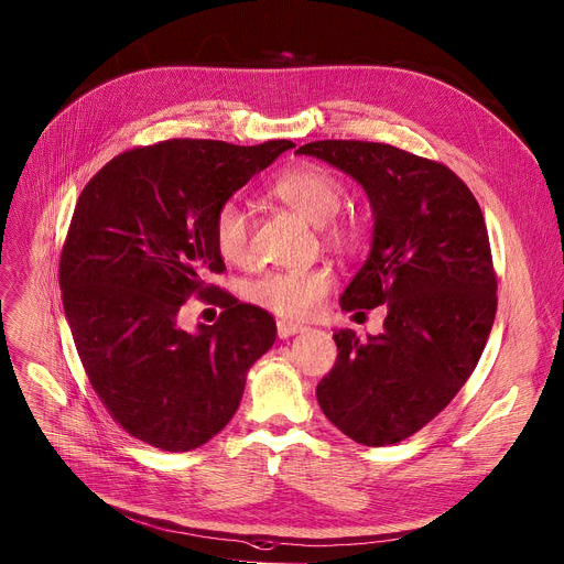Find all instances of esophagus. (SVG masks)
Returning a JSON list of instances; mask_svg holds the SVG:
<instances>
[{"mask_svg":"<svg viewBox=\"0 0 564 564\" xmlns=\"http://www.w3.org/2000/svg\"><path fill=\"white\" fill-rule=\"evenodd\" d=\"M305 329V325H301V323H293V321H278V337L280 339H286V337H291V335H297V333H303Z\"/></svg>","mask_w":564,"mask_h":564,"instance_id":"esophagus-1","label":"esophagus"}]
</instances>
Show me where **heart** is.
<instances>
[{"mask_svg": "<svg viewBox=\"0 0 564 564\" xmlns=\"http://www.w3.org/2000/svg\"><path fill=\"white\" fill-rule=\"evenodd\" d=\"M269 193L307 220L316 223L327 243L350 250L361 239V223L339 212L344 182L321 163L305 161L284 169ZM212 241L229 263H246L250 254V223L237 200L223 203L212 218ZM333 289V273L321 267L271 271L246 284V297L284 318L312 316Z\"/></svg>", "mask_w": 564, "mask_h": 564, "instance_id": "b5f03b06", "label": "heart"}]
</instances>
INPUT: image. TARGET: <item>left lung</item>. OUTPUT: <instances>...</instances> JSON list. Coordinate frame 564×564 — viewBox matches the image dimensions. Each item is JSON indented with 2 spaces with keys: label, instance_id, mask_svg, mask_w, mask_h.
Segmentation results:
<instances>
[{
  "label": "left lung",
  "instance_id": "obj_1",
  "mask_svg": "<svg viewBox=\"0 0 564 564\" xmlns=\"http://www.w3.org/2000/svg\"><path fill=\"white\" fill-rule=\"evenodd\" d=\"M297 152L369 193L373 248L341 310L387 307L369 341L335 333L339 355L316 387L318 405L357 444H399L455 399L491 333L499 297L480 205L448 165L389 143L314 141Z\"/></svg>",
  "mask_w": 564,
  "mask_h": 564
}]
</instances>
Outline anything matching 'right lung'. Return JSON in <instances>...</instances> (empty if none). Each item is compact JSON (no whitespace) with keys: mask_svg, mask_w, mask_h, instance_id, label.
<instances>
[{"mask_svg":"<svg viewBox=\"0 0 564 564\" xmlns=\"http://www.w3.org/2000/svg\"><path fill=\"white\" fill-rule=\"evenodd\" d=\"M289 148L171 139L120 152L84 186L58 261L63 310L93 391L131 437L193 451L239 410L275 318L209 282L225 271L212 218ZM193 294L224 307L197 336L176 325Z\"/></svg>","mask_w":564,"mask_h":564,"instance_id":"add662e5","label":"right lung"}]
</instances>
